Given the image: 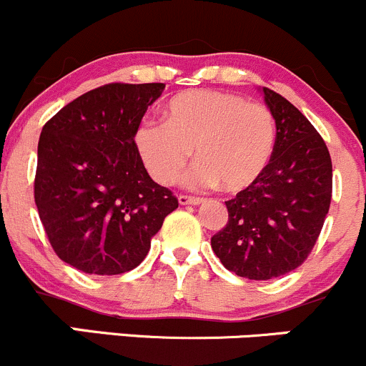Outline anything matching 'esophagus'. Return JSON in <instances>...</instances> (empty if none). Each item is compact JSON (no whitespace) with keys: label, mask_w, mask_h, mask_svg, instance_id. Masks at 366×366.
<instances>
[{"label":"esophagus","mask_w":366,"mask_h":366,"mask_svg":"<svg viewBox=\"0 0 366 366\" xmlns=\"http://www.w3.org/2000/svg\"><path fill=\"white\" fill-rule=\"evenodd\" d=\"M179 203H180V205H199V203H203V198H198V196L180 194L179 196Z\"/></svg>","instance_id":"1"}]
</instances>
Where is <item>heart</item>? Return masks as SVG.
Returning <instances> with one entry per match:
<instances>
[{
	"label": "heart",
	"mask_w": 366,
	"mask_h": 366,
	"mask_svg": "<svg viewBox=\"0 0 366 366\" xmlns=\"http://www.w3.org/2000/svg\"><path fill=\"white\" fill-rule=\"evenodd\" d=\"M270 110L232 92L193 89L173 96L167 122L145 121L134 147L149 175L163 186L177 182L196 149L198 163L187 175L193 187L242 191L256 182L274 152Z\"/></svg>",
	"instance_id": "obj_1"
}]
</instances>
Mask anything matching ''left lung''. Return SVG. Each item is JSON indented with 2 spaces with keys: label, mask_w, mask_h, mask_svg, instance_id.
<instances>
[{
  "label": "left lung",
  "mask_w": 366,
  "mask_h": 366,
  "mask_svg": "<svg viewBox=\"0 0 366 366\" xmlns=\"http://www.w3.org/2000/svg\"><path fill=\"white\" fill-rule=\"evenodd\" d=\"M259 92L275 121L274 152L256 182L226 202L228 224L210 244L229 272L268 280L312 251L332 202V157L295 105L267 87Z\"/></svg>",
  "instance_id": "obj_1"
}]
</instances>
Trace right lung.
<instances>
[{
  "instance_id": "add662e5",
  "label": "right lung",
  "mask_w": 366,
  "mask_h": 366,
  "mask_svg": "<svg viewBox=\"0 0 366 366\" xmlns=\"http://www.w3.org/2000/svg\"><path fill=\"white\" fill-rule=\"evenodd\" d=\"M164 84H109L79 96L44 126L34 202L49 242L86 274L137 268L175 196L149 177L134 133Z\"/></svg>"
}]
</instances>
